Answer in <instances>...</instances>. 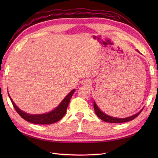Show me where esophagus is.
Listing matches in <instances>:
<instances>
[{
	"instance_id": "1",
	"label": "esophagus",
	"mask_w": 158,
	"mask_h": 158,
	"mask_svg": "<svg viewBox=\"0 0 158 158\" xmlns=\"http://www.w3.org/2000/svg\"><path fill=\"white\" fill-rule=\"evenodd\" d=\"M87 84H89V83H87Z\"/></svg>"
}]
</instances>
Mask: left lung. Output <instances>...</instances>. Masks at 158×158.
<instances>
[{"label": "left lung", "mask_w": 158, "mask_h": 158, "mask_svg": "<svg viewBox=\"0 0 158 158\" xmlns=\"http://www.w3.org/2000/svg\"><path fill=\"white\" fill-rule=\"evenodd\" d=\"M94 109L95 113L100 119L103 120L104 122H109V123H124V122H130V121L134 119H135L136 117L138 116L139 114L141 113L143 109L141 110L134 115L132 116H130L129 117H126V118H116V117H110L109 115H107L106 114L104 113L102 111H101L99 109V108L97 106L95 102H94Z\"/></svg>", "instance_id": "8db88e82"}]
</instances>
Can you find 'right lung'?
Segmentation results:
<instances>
[{"label":"right lung","mask_w":158,"mask_h":158,"mask_svg":"<svg viewBox=\"0 0 158 158\" xmlns=\"http://www.w3.org/2000/svg\"><path fill=\"white\" fill-rule=\"evenodd\" d=\"M75 89H73L68 95H67L61 103L56 107V108L53 110L52 111L45 113L41 114V115H31V114L26 113L20 110L18 106L15 105L14 102L13 101L11 97L9 95V98L13 104V106L14 107L15 110L19 115L21 116L23 119L27 121L28 122L36 124H52L55 122H58L59 120L61 119L62 117L64 116L66 112V109L70 102V100L75 92Z\"/></svg>","instance_id":"add662e5"}]
</instances>
